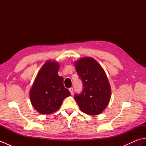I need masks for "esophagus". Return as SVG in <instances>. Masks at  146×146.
I'll return each instance as SVG.
<instances>
[{
	"mask_svg": "<svg viewBox=\"0 0 146 146\" xmlns=\"http://www.w3.org/2000/svg\"><path fill=\"white\" fill-rule=\"evenodd\" d=\"M69 90L71 93V94H73V88H69Z\"/></svg>",
	"mask_w": 146,
	"mask_h": 146,
	"instance_id": "esophagus-1",
	"label": "esophagus"
}]
</instances>
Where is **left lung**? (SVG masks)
Instances as JSON below:
<instances>
[{"mask_svg": "<svg viewBox=\"0 0 146 146\" xmlns=\"http://www.w3.org/2000/svg\"><path fill=\"white\" fill-rule=\"evenodd\" d=\"M83 91L74 98L83 112L90 115L101 113L109 103L111 88L105 71L94 58L85 57L75 63Z\"/></svg>", "mask_w": 146, "mask_h": 146, "instance_id": "left-lung-1", "label": "left lung"}]
</instances>
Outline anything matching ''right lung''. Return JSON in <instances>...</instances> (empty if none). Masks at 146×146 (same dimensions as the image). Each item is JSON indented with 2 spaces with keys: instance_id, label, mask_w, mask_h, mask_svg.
<instances>
[{
  "instance_id": "add662e5",
  "label": "right lung",
  "mask_w": 146,
  "mask_h": 146,
  "mask_svg": "<svg viewBox=\"0 0 146 146\" xmlns=\"http://www.w3.org/2000/svg\"><path fill=\"white\" fill-rule=\"evenodd\" d=\"M60 65L49 60L37 75L30 90V100L33 107L41 114L58 110L65 98L71 94L63 85V78L58 74Z\"/></svg>"
}]
</instances>
